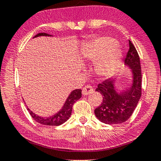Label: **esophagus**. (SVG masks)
I'll return each mask as SVG.
<instances>
[{
	"label": "esophagus",
	"mask_w": 161,
	"mask_h": 161,
	"mask_svg": "<svg viewBox=\"0 0 161 161\" xmlns=\"http://www.w3.org/2000/svg\"><path fill=\"white\" fill-rule=\"evenodd\" d=\"M93 88L92 86H91L90 85H86V86H84L83 88V90H82V93L83 95H90L91 93L93 92Z\"/></svg>",
	"instance_id": "1"
}]
</instances>
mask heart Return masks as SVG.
<instances>
[{
  "mask_svg": "<svg viewBox=\"0 0 161 161\" xmlns=\"http://www.w3.org/2000/svg\"><path fill=\"white\" fill-rule=\"evenodd\" d=\"M112 37L101 36L95 38L82 50L86 61L95 64V71L104 78L113 75L121 64L123 53Z\"/></svg>",
  "mask_w": 161,
  "mask_h": 161,
  "instance_id": "1",
  "label": "heart"
}]
</instances>
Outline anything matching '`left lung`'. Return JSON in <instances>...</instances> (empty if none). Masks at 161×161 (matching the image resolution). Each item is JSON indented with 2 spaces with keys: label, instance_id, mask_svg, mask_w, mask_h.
Segmentation results:
<instances>
[{
  "label": "left lung",
  "instance_id": "1",
  "mask_svg": "<svg viewBox=\"0 0 161 161\" xmlns=\"http://www.w3.org/2000/svg\"><path fill=\"white\" fill-rule=\"evenodd\" d=\"M129 49L125 58V65L131 69L132 80L124 91L118 93L114 83L117 78L106 79L97 85L95 91L103 96V101L95 109L100 121L106 124H120L130 118L141 96V67L140 58L135 46L129 41Z\"/></svg>",
  "mask_w": 161,
  "mask_h": 161
}]
</instances>
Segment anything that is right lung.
Masks as SVG:
<instances>
[{"instance_id":"right-lung-1","label":"right lung","mask_w":161,"mask_h":161,"mask_svg":"<svg viewBox=\"0 0 161 161\" xmlns=\"http://www.w3.org/2000/svg\"><path fill=\"white\" fill-rule=\"evenodd\" d=\"M38 36H51V35L47 34V33H39L35 35L34 37ZM81 92H82L81 89L73 90L69 95L61 109L53 116L48 117V118H42V117L37 115L36 114L32 112L28 107H27V110L30 112L32 118L38 124L46 125V126H59L66 122L72 114L73 104L81 97V95H82Z\"/></svg>"}]
</instances>
